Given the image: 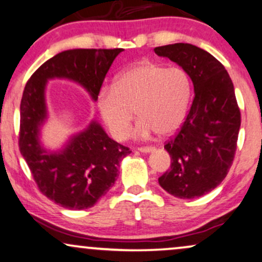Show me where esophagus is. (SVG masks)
I'll use <instances>...</instances> for the list:
<instances>
[{"mask_svg": "<svg viewBox=\"0 0 262 262\" xmlns=\"http://www.w3.org/2000/svg\"><path fill=\"white\" fill-rule=\"evenodd\" d=\"M156 148L154 147H141L138 148V150L141 151V153H150V151H153Z\"/></svg>", "mask_w": 262, "mask_h": 262, "instance_id": "obj_1", "label": "esophagus"}]
</instances>
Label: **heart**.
<instances>
[{
	"instance_id": "obj_1",
	"label": "heart",
	"mask_w": 262,
	"mask_h": 262,
	"mask_svg": "<svg viewBox=\"0 0 262 262\" xmlns=\"http://www.w3.org/2000/svg\"><path fill=\"white\" fill-rule=\"evenodd\" d=\"M190 81L181 68L140 62L116 75L114 85H103L96 96L99 116L116 141L130 136L135 112L140 120L134 135L147 140L156 132L173 134L185 120Z\"/></svg>"
}]
</instances>
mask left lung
I'll list each match as a JSON object with an SVG mask.
<instances>
[{"mask_svg":"<svg viewBox=\"0 0 262 262\" xmlns=\"http://www.w3.org/2000/svg\"><path fill=\"white\" fill-rule=\"evenodd\" d=\"M154 52L179 64L195 93L185 122L164 146L171 166L159 185L176 198H198L220 185L233 163L241 127L233 82L214 56L190 43L156 47Z\"/></svg>","mask_w":262,"mask_h":262,"instance_id":"obj_1","label":"left lung"}]
</instances>
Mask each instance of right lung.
Returning a JSON list of instances; mask_svg holds the SVG:
<instances>
[{
    "instance_id": "1",
    "label": "right lung",
    "mask_w": 262,
    "mask_h": 262,
    "mask_svg": "<svg viewBox=\"0 0 262 262\" xmlns=\"http://www.w3.org/2000/svg\"><path fill=\"white\" fill-rule=\"evenodd\" d=\"M122 48L68 50L45 62L25 85L20 102L19 149L42 194L70 210L91 208L114 185L130 148L112 140L97 121L74 135L63 149H45L40 128L47 119L45 90L51 79L81 85L93 101Z\"/></svg>"
}]
</instances>
